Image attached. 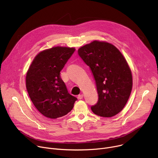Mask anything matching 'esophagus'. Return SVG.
<instances>
[{"label":"esophagus","mask_w":158,"mask_h":158,"mask_svg":"<svg viewBox=\"0 0 158 158\" xmlns=\"http://www.w3.org/2000/svg\"><path fill=\"white\" fill-rule=\"evenodd\" d=\"M77 98H78L79 99H82L83 98V94H79V95H78Z\"/></svg>","instance_id":"1"}]
</instances>
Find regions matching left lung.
<instances>
[{
	"label": "left lung",
	"mask_w": 158,
	"mask_h": 158,
	"mask_svg": "<svg viewBox=\"0 0 158 158\" xmlns=\"http://www.w3.org/2000/svg\"><path fill=\"white\" fill-rule=\"evenodd\" d=\"M77 52L96 82L98 101L91 106L92 111L104 118L116 115L126 104L132 87L131 71L124 56L112 44L97 40Z\"/></svg>",
	"instance_id": "8db88e82"
}]
</instances>
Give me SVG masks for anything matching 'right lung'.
Here are the masks:
<instances>
[{
  "instance_id": "obj_1",
  "label": "right lung",
  "mask_w": 158,
  "mask_h": 158,
  "mask_svg": "<svg viewBox=\"0 0 158 158\" xmlns=\"http://www.w3.org/2000/svg\"><path fill=\"white\" fill-rule=\"evenodd\" d=\"M75 51L74 48L55 47L38 54L26 76L29 96L37 109L47 118L66 115L77 98L71 95L60 72Z\"/></svg>"
}]
</instances>
